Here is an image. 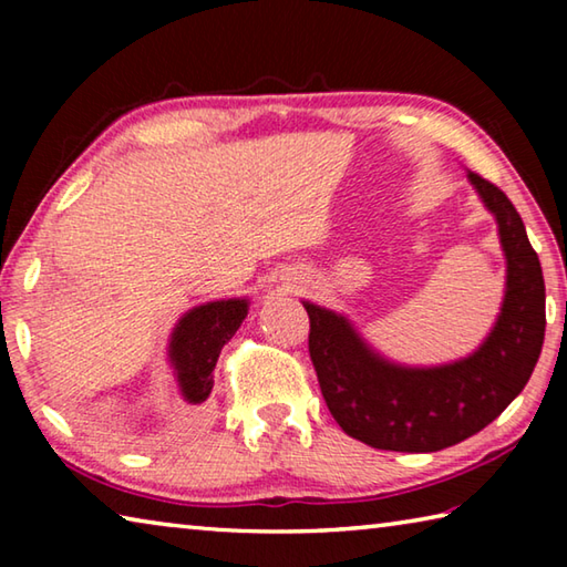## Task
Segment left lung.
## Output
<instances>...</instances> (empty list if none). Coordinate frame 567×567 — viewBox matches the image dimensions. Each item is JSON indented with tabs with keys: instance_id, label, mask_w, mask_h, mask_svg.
Returning a JSON list of instances; mask_svg holds the SVG:
<instances>
[{
	"instance_id": "obj_1",
	"label": "left lung",
	"mask_w": 567,
	"mask_h": 567,
	"mask_svg": "<svg viewBox=\"0 0 567 567\" xmlns=\"http://www.w3.org/2000/svg\"><path fill=\"white\" fill-rule=\"evenodd\" d=\"M467 179L495 217L507 267L501 312L475 352L433 368L398 364L372 350L344 315L302 302L322 398L344 433L370 447L437 453L463 443L520 395L540 358V260L505 192L475 172H467Z\"/></svg>"
}]
</instances>
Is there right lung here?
<instances>
[{
  "label": "right lung",
  "instance_id": "obj_1",
  "mask_svg": "<svg viewBox=\"0 0 567 567\" xmlns=\"http://www.w3.org/2000/svg\"><path fill=\"white\" fill-rule=\"evenodd\" d=\"M247 297L215 300L192 307L175 324L167 352L182 398L189 405H199L209 398L215 385L213 370L219 352L239 330V324L247 318Z\"/></svg>",
  "mask_w": 567,
  "mask_h": 567
}]
</instances>
